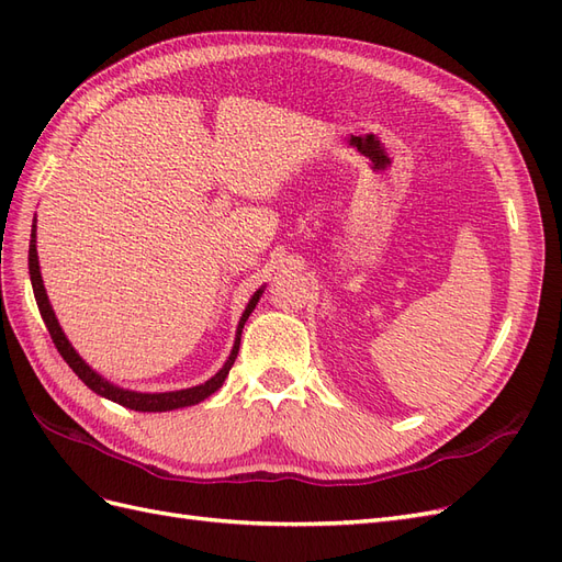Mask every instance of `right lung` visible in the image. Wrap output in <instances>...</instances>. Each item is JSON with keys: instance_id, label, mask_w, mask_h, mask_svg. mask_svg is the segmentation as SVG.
<instances>
[{"instance_id": "right-lung-1", "label": "right lung", "mask_w": 562, "mask_h": 562, "mask_svg": "<svg viewBox=\"0 0 562 562\" xmlns=\"http://www.w3.org/2000/svg\"><path fill=\"white\" fill-rule=\"evenodd\" d=\"M27 265H30V281H32V291H35V300H37V307H40V314L46 323L48 328V335L50 339H54L56 349L60 351V356L65 359V363L70 366L77 378L87 384L91 391H95L98 396H105L119 405L124 407H131V411H138V413H166V411H178V407H184V405H194V403H201L203 398H209L211 394H215V391L223 386L225 378L229 375V370L236 361V353H239V345H241V330H244V323L248 321L250 312L255 310V304H258L260 295H262V288L258 293H255L248 302V307L239 321V328H236V339H234V347H232V353L227 363L220 368L215 375L203 382L199 386H192V389H180V391H166V394H138V391H128V389H119L114 384H110L105 378H100L95 370H91L87 363L81 361V356L75 351V347L67 342V337L63 333V328L58 326V318L54 314V310H50L48 304V297H46V288H44V281H42V271H40V258H37V234H35V225H32V234H30V255H27Z\"/></svg>"}]
</instances>
